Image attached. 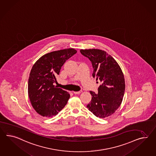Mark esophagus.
Instances as JSON below:
<instances>
[{
	"mask_svg": "<svg viewBox=\"0 0 156 156\" xmlns=\"http://www.w3.org/2000/svg\"><path fill=\"white\" fill-rule=\"evenodd\" d=\"M82 92V90H80V91H79V92H73V93L74 94H80Z\"/></svg>",
	"mask_w": 156,
	"mask_h": 156,
	"instance_id": "34e87169",
	"label": "esophagus"
}]
</instances>
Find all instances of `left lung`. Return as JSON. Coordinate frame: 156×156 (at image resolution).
Here are the masks:
<instances>
[{"label":"left lung","mask_w":156,"mask_h":156,"mask_svg":"<svg viewBox=\"0 0 156 156\" xmlns=\"http://www.w3.org/2000/svg\"><path fill=\"white\" fill-rule=\"evenodd\" d=\"M82 55L92 62V76L102 84L98 93L90 91L92 100L87 107L100 118L112 115L120 106L124 96L125 81L120 66L107 52L99 49H81Z\"/></svg>","instance_id":"left-lung-1"}]
</instances>
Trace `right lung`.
<instances>
[{
    "instance_id": "1",
    "label": "right lung",
    "mask_w": 156,
    "mask_h": 156,
    "mask_svg": "<svg viewBox=\"0 0 156 156\" xmlns=\"http://www.w3.org/2000/svg\"><path fill=\"white\" fill-rule=\"evenodd\" d=\"M76 52L72 48L49 52L32 67L28 80V95L33 108L41 115L55 116L67 103L69 94L54 83L62 66Z\"/></svg>"
}]
</instances>
